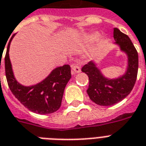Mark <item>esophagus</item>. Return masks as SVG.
Masks as SVG:
<instances>
[{
	"label": "esophagus",
	"mask_w": 146,
	"mask_h": 146,
	"mask_svg": "<svg viewBox=\"0 0 146 146\" xmlns=\"http://www.w3.org/2000/svg\"><path fill=\"white\" fill-rule=\"evenodd\" d=\"M72 72L73 74H75V73H79L80 72V67L78 65H74L72 66Z\"/></svg>",
	"instance_id": "1"
}]
</instances>
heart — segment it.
<instances>
[{
    "mask_svg": "<svg viewBox=\"0 0 146 146\" xmlns=\"http://www.w3.org/2000/svg\"><path fill=\"white\" fill-rule=\"evenodd\" d=\"M92 37H95V36H92Z\"/></svg>",
    "mask_w": 146,
    "mask_h": 146,
    "instance_id": "1",
    "label": "heart"
}]
</instances>
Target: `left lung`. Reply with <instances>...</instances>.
Masks as SVG:
<instances>
[{"mask_svg": "<svg viewBox=\"0 0 146 146\" xmlns=\"http://www.w3.org/2000/svg\"><path fill=\"white\" fill-rule=\"evenodd\" d=\"M113 38L128 56V67L125 75L115 80H108L104 78L92 62H89L81 68L89 78L88 96L100 106L113 105L127 97L133 90L138 73V53L129 37L118 28H114Z\"/></svg>", "mask_w": 146, "mask_h": 146, "instance_id": "1", "label": "left lung"}]
</instances>
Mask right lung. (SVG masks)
Here are the masks:
<instances>
[{
	"label": "right lung",
	"instance_id": "right-lung-1",
	"mask_svg": "<svg viewBox=\"0 0 146 146\" xmlns=\"http://www.w3.org/2000/svg\"><path fill=\"white\" fill-rule=\"evenodd\" d=\"M14 35L7 45L4 58L6 77L11 92L25 108L33 113L50 114L56 112L61 106L65 87L72 77L70 66L64 65L55 68L48 78L35 86L19 84L13 76L9 56L10 42Z\"/></svg>",
	"mask_w": 146,
	"mask_h": 146
}]
</instances>
